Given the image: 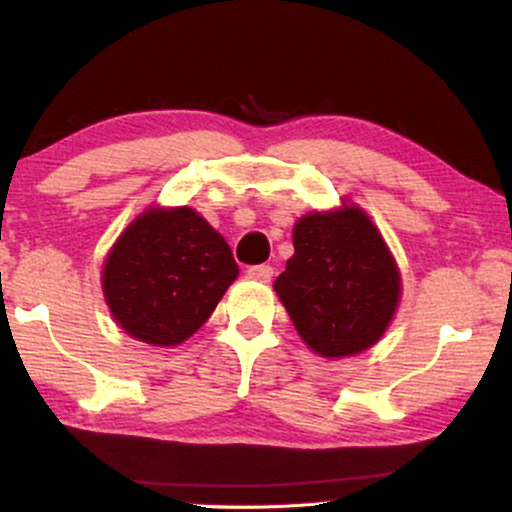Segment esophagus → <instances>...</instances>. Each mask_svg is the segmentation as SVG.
<instances>
[{"label":"esophagus","mask_w":512,"mask_h":512,"mask_svg":"<svg viewBox=\"0 0 512 512\" xmlns=\"http://www.w3.org/2000/svg\"><path fill=\"white\" fill-rule=\"evenodd\" d=\"M248 276L255 281H269L274 276V269L269 264H255V267L248 269Z\"/></svg>","instance_id":"obj_1"}]
</instances>
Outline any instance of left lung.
Masks as SVG:
<instances>
[{
    "mask_svg": "<svg viewBox=\"0 0 512 512\" xmlns=\"http://www.w3.org/2000/svg\"><path fill=\"white\" fill-rule=\"evenodd\" d=\"M274 289L310 349L342 358L383 337L399 301V272L383 236L358 207L308 214Z\"/></svg>",
    "mask_w": 512,
    "mask_h": 512,
    "instance_id": "8db88e82",
    "label": "left lung"
}]
</instances>
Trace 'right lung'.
Segmentation results:
<instances>
[{"mask_svg":"<svg viewBox=\"0 0 512 512\" xmlns=\"http://www.w3.org/2000/svg\"><path fill=\"white\" fill-rule=\"evenodd\" d=\"M236 276L228 243L195 209H149L110 250L103 293L127 334L175 346L209 320Z\"/></svg>","mask_w":512,"mask_h":512,"instance_id":"right-lung-1","label":"right lung"}]
</instances>
